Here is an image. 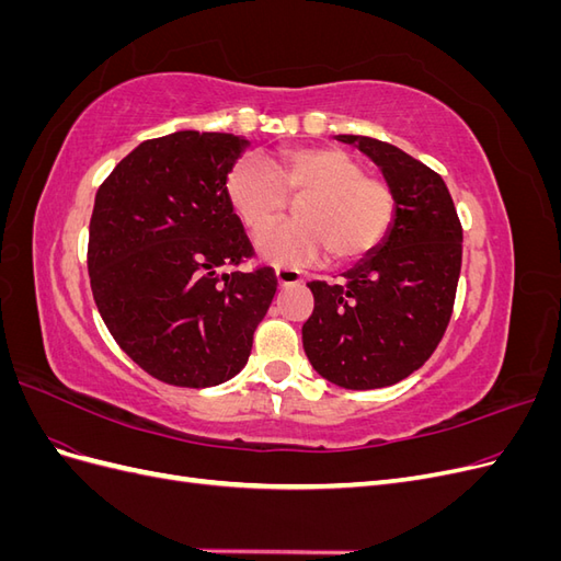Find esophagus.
<instances>
[{"instance_id": "1", "label": "esophagus", "mask_w": 561, "mask_h": 561, "mask_svg": "<svg viewBox=\"0 0 561 561\" xmlns=\"http://www.w3.org/2000/svg\"><path fill=\"white\" fill-rule=\"evenodd\" d=\"M276 280L280 287H290L301 283V274L297 268H276Z\"/></svg>"}]
</instances>
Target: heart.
Wrapping results in <instances>:
<instances>
[{
  "instance_id": "heart-1",
  "label": "heart",
  "mask_w": 561,
  "mask_h": 561,
  "mask_svg": "<svg viewBox=\"0 0 561 561\" xmlns=\"http://www.w3.org/2000/svg\"><path fill=\"white\" fill-rule=\"evenodd\" d=\"M305 192L297 224L276 228L284 192ZM231 208L257 236L254 250L274 266L309 264L330 248L334 260H355L375 248L393 219L388 184L363 175L360 161L336 147H295L276 159L245 157L227 178Z\"/></svg>"
}]
</instances>
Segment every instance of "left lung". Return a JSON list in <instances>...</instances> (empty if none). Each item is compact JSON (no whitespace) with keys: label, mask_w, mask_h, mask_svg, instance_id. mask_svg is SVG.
I'll use <instances>...</instances> for the list:
<instances>
[{"label":"left lung","mask_w":561,"mask_h":561,"mask_svg":"<svg viewBox=\"0 0 561 561\" xmlns=\"http://www.w3.org/2000/svg\"><path fill=\"white\" fill-rule=\"evenodd\" d=\"M375 161L393 194L383 239L342 274L311 280L304 353L322 379L351 390L383 388L431 358L451 318L463 231L445 180L402 149L336 135Z\"/></svg>","instance_id":"8db88e82"}]
</instances>
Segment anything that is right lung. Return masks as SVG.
Wrapping results in <instances>:
<instances>
[{"instance_id": "obj_1", "label": "right lung", "mask_w": 561, "mask_h": 561, "mask_svg": "<svg viewBox=\"0 0 561 561\" xmlns=\"http://www.w3.org/2000/svg\"><path fill=\"white\" fill-rule=\"evenodd\" d=\"M243 135L175 130L140 142L95 194L91 290L116 344L151 377L208 388L245 367L274 268L227 271L252 245L227 178Z\"/></svg>"}]
</instances>
